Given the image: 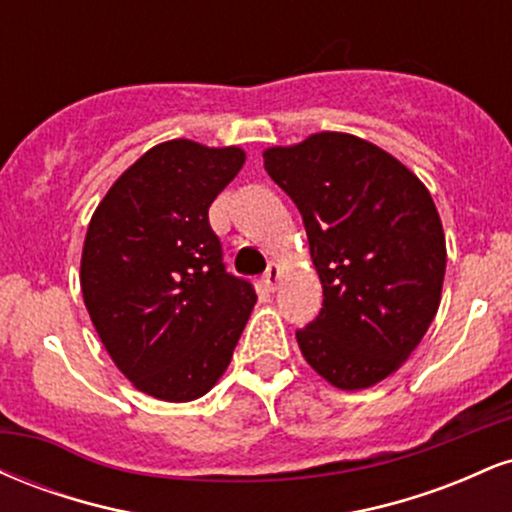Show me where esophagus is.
Listing matches in <instances>:
<instances>
[{"instance_id": "34e87169", "label": "esophagus", "mask_w": 512, "mask_h": 512, "mask_svg": "<svg viewBox=\"0 0 512 512\" xmlns=\"http://www.w3.org/2000/svg\"><path fill=\"white\" fill-rule=\"evenodd\" d=\"M279 279H281V264H279V262H269L267 274L262 276L264 289H267V291H274L276 286H279Z\"/></svg>"}]
</instances>
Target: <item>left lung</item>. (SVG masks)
<instances>
[{"label": "left lung", "mask_w": 512, "mask_h": 512, "mask_svg": "<svg viewBox=\"0 0 512 512\" xmlns=\"http://www.w3.org/2000/svg\"><path fill=\"white\" fill-rule=\"evenodd\" d=\"M262 156L301 211L325 296L320 315L296 332L303 358L339 390L378 385L438 313L448 252L431 192L395 156L346 132Z\"/></svg>", "instance_id": "1"}]
</instances>
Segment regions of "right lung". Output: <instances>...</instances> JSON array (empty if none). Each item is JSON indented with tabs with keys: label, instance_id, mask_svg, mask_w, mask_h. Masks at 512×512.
Listing matches in <instances>:
<instances>
[{
	"label": "right lung",
	"instance_id": "1",
	"mask_svg": "<svg viewBox=\"0 0 512 512\" xmlns=\"http://www.w3.org/2000/svg\"><path fill=\"white\" fill-rule=\"evenodd\" d=\"M240 146L156 144L113 182L81 250V293L120 373L144 395L192 402L231 363L255 291L226 274L209 207Z\"/></svg>",
	"mask_w": 512,
	"mask_h": 512
}]
</instances>
